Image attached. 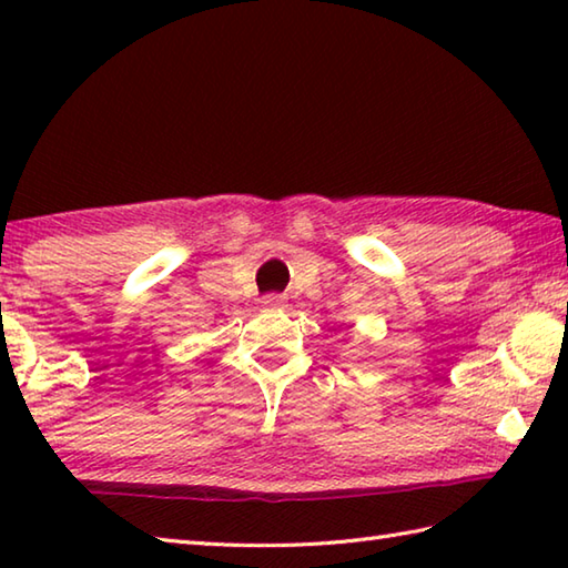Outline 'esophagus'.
Instances as JSON below:
<instances>
[{"instance_id":"34e87169","label":"esophagus","mask_w":568,"mask_h":568,"mask_svg":"<svg viewBox=\"0 0 568 568\" xmlns=\"http://www.w3.org/2000/svg\"><path fill=\"white\" fill-rule=\"evenodd\" d=\"M263 307H271V311H277V307H285V297L283 295H265L263 297Z\"/></svg>"}]
</instances>
